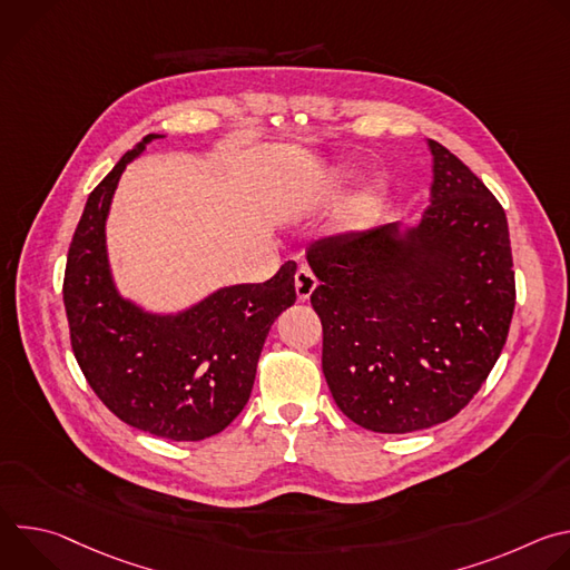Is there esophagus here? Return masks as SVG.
I'll return each instance as SVG.
<instances>
[{
	"label": "esophagus",
	"instance_id": "obj_1",
	"mask_svg": "<svg viewBox=\"0 0 570 570\" xmlns=\"http://www.w3.org/2000/svg\"><path fill=\"white\" fill-rule=\"evenodd\" d=\"M315 286H317L315 275H313L308 268L302 266V268L295 273V293H297V299H299V302H306V299L311 297V293L315 291Z\"/></svg>",
	"mask_w": 570,
	"mask_h": 570
}]
</instances>
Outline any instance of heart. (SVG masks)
Listing matches in <instances>:
<instances>
[{
    "mask_svg": "<svg viewBox=\"0 0 570 570\" xmlns=\"http://www.w3.org/2000/svg\"><path fill=\"white\" fill-rule=\"evenodd\" d=\"M379 216V198L374 194L358 196L343 216L345 229H367Z\"/></svg>",
    "mask_w": 570,
    "mask_h": 570,
    "instance_id": "heart-1",
    "label": "heart"
}]
</instances>
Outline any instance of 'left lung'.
Returning <instances> with one entry per match:
<instances>
[{
  "label": "left lung",
  "mask_w": 570,
  "mask_h": 570,
  "mask_svg": "<svg viewBox=\"0 0 570 570\" xmlns=\"http://www.w3.org/2000/svg\"><path fill=\"white\" fill-rule=\"evenodd\" d=\"M431 205L405 232L383 225L315 240L322 372L338 409L374 433L455 417L497 365L514 313L508 218L449 148L429 139Z\"/></svg>",
  "instance_id": "left-lung-1"
}]
</instances>
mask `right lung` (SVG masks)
I'll use <instances>...</instances> for the list:
<instances>
[{"mask_svg": "<svg viewBox=\"0 0 570 570\" xmlns=\"http://www.w3.org/2000/svg\"><path fill=\"white\" fill-rule=\"evenodd\" d=\"M146 135L90 194L73 232L62 299L73 356L90 387L126 424L174 442L220 433L248 403L277 315L295 302V262L264 284L220 288L176 315L124 299L106 253V218Z\"/></svg>", "mask_w": 570, "mask_h": 570, "instance_id": "1", "label": "right lung"}]
</instances>
